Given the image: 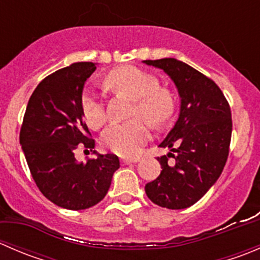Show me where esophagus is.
I'll return each instance as SVG.
<instances>
[{
	"label": "esophagus",
	"instance_id": "1",
	"mask_svg": "<svg viewBox=\"0 0 260 260\" xmlns=\"http://www.w3.org/2000/svg\"><path fill=\"white\" fill-rule=\"evenodd\" d=\"M138 161H140L138 158H124L122 162L124 165H131V164H136V162H138Z\"/></svg>",
	"mask_w": 260,
	"mask_h": 260
}]
</instances>
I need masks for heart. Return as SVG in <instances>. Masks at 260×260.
<instances>
[{
  "instance_id": "1",
  "label": "heart",
  "mask_w": 260,
  "mask_h": 260,
  "mask_svg": "<svg viewBox=\"0 0 260 260\" xmlns=\"http://www.w3.org/2000/svg\"><path fill=\"white\" fill-rule=\"evenodd\" d=\"M106 84L114 91L133 98L131 115H140L151 124H164L174 113V95L169 89L159 86L158 79L151 73L131 65L120 67L107 75ZM80 108L91 128H99L106 123L107 113L103 102L91 91L83 94ZM148 135L146 123L140 118H135L107 128L102 136V142L119 156L136 157L148 140Z\"/></svg>"
}]
</instances>
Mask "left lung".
<instances>
[{"instance_id": "left-lung-1", "label": "left lung", "mask_w": 260, "mask_h": 260, "mask_svg": "<svg viewBox=\"0 0 260 260\" xmlns=\"http://www.w3.org/2000/svg\"><path fill=\"white\" fill-rule=\"evenodd\" d=\"M145 62L169 74L181 98L179 119L159 143L176 154L157 157L162 171L145 190L156 205L186 209L208 192L224 170L232 140V111L216 83L190 65L172 57ZM170 156L175 158L174 167L168 165Z\"/></svg>"}]
</instances>
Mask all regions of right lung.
Returning <instances> with one entry per match:
<instances>
[{
  "mask_svg": "<svg viewBox=\"0 0 260 260\" xmlns=\"http://www.w3.org/2000/svg\"><path fill=\"white\" fill-rule=\"evenodd\" d=\"M95 69L94 62H74L41 80L28 99L20 131L36 186L51 203L69 210H84L103 200L119 169L112 153L85 164L74 156L79 147L91 151L95 146L80 108L84 83Z\"/></svg>",
  "mask_w": 260,
  "mask_h": 260,
  "instance_id": "right-lung-1",
  "label": "right lung"
}]
</instances>
